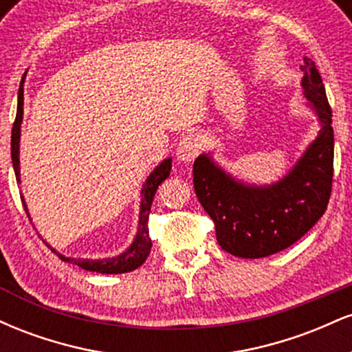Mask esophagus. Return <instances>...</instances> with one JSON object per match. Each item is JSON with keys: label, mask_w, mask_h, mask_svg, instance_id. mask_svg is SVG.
<instances>
[{"label": "esophagus", "mask_w": 352, "mask_h": 352, "mask_svg": "<svg viewBox=\"0 0 352 352\" xmlns=\"http://www.w3.org/2000/svg\"><path fill=\"white\" fill-rule=\"evenodd\" d=\"M201 142L197 135H187L180 140L177 147V159L184 164H190L195 160V157L200 153Z\"/></svg>", "instance_id": "1"}]
</instances>
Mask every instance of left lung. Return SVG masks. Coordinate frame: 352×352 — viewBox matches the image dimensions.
<instances>
[{"mask_svg": "<svg viewBox=\"0 0 352 352\" xmlns=\"http://www.w3.org/2000/svg\"><path fill=\"white\" fill-rule=\"evenodd\" d=\"M306 107L316 116V139L286 175L273 184L256 185L236 179L212 152L193 162L197 199L215 223L217 241L238 258H265L292 246L308 233L328 207L333 184L334 132L331 107L316 64L305 58L301 66Z\"/></svg>", "mask_w": 352, "mask_h": 352, "instance_id": "8db88e82", "label": "left lung"}]
</instances>
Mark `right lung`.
Instances as JSON below:
<instances>
[{
	"instance_id": "add662e5",
	"label": "right lung",
	"mask_w": 352,
	"mask_h": 352,
	"mask_svg": "<svg viewBox=\"0 0 352 352\" xmlns=\"http://www.w3.org/2000/svg\"><path fill=\"white\" fill-rule=\"evenodd\" d=\"M24 79L26 74L23 76L21 84H19L18 91V111H16V120L13 124V131H11V160H13V168L16 182L21 184V172H19V140H21V124H23V106H24ZM172 170V159H165L157 165L155 168L151 172V175L147 177L140 190V212H139V225H137V233L134 236V241L129 245V248H125L122 253H119L117 256H109V258H100V260H89V258H72V256H64L58 250L52 248L63 261L67 263L78 265L79 268L87 270V272H96L102 274H119V273H127L134 272L135 268H139L140 265L147 260V256L151 254L152 248V240L148 236V213H151L152 200L155 195L157 188L162 182L170 175ZM24 210H26L28 217V205L24 201V197L21 195ZM31 220V217H30ZM51 248V246H50Z\"/></svg>"
}]
</instances>
